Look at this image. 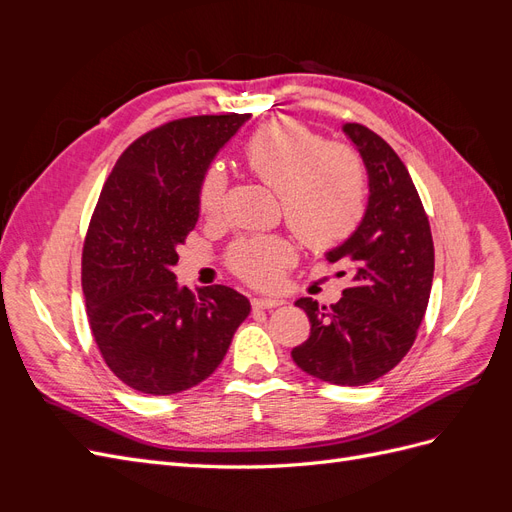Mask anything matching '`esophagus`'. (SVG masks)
<instances>
[{
    "instance_id": "obj_1",
    "label": "esophagus",
    "mask_w": 512,
    "mask_h": 512,
    "mask_svg": "<svg viewBox=\"0 0 512 512\" xmlns=\"http://www.w3.org/2000/svg\"><path fill=\"white\" fill-rule=\"evenodd\" d=\"M284 301L282 299H252V305L256 307V309H273V307H277V305H282Z\"/></svg>"
}]
</instances>
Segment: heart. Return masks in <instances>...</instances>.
Returning a JSON list of instances; mask_svg holds the SVG:
<instances>
[{
	"label": "heart",
	"instance_id": "heart-1",
	"mask_svg": "<svg viewBox=\"0 0 512 512\" xmlns=\"http://www.w3.org/2000/svg\"><path fill=\"white\" fill-rule=\"evenodd\" d=\"M247 168L282 198L290 228L312 247H329L352 235L365 211V173L359 158L294 119H273L258 128L243 147ZM226 177L211 166L198 188L205 215L220 211ZM292 260V247L280 237L243 239L230 265L245 282L273 286Z\"/></svg>",
	"mask_w": 512,
	"mask_h": 512
}]
</instances>
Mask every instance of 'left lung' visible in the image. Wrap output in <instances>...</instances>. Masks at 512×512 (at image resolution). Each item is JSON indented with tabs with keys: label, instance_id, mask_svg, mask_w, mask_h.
Wrapping results in <instances>:
<instances>
[{
	"label": "left lung",
	"instance_id": "left-lung-1",
	"mask_svg": "<svg viewBox=\"0 0 512 512\" xmlns=\"http://www.w3.org/2000/svg\"><path fill=\"white\" fill-rule=\"evenodd\" d=\"M367 173L365 213L352 235L324 254L344 260L352 286L331 307L301 297L309 337L292 348L305 374L363 386L391 371L414 344L433 282V241L421 198L389 143L361 123H344Z\"/></svg>",
	"mask_w": 512,
	"mask_h": 512
}]
</instances>
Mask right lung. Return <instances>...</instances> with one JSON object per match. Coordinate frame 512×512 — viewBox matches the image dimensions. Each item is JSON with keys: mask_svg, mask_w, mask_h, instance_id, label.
Here are the masks:
<instances>
[{"mask_svg": "<svg viewBox=\"0 0 512 512\" xmlns=\"http://www.w3.org/2000/svg\"><path fill=\"white\" fill-rule=\"evenodd\" d=\"M252 115L170 121L134 141L106 179L83 247L91 333L113 374L147 395L209 378L250 301L228 286H179L177 247L196 226L198 188Z\"/></svg>", "mask_w": 512, "mask_h": 512, "instance_id": "right-lung-1", "label": "right lung"}]
</instances>
